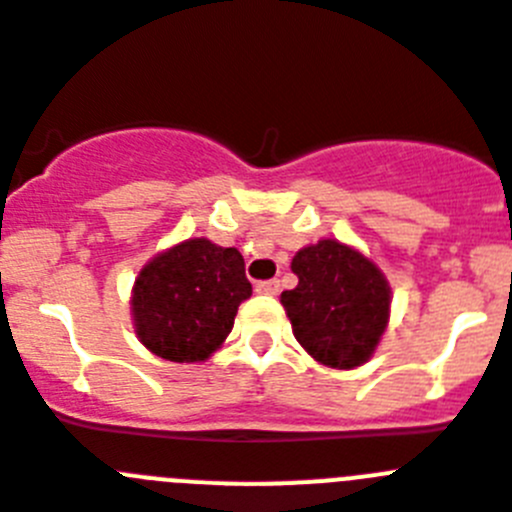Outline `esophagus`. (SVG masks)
<instances>
[{"label": "esophagus", "mask_w": 512, "mask_h": 512, "mask_svg": "<svg viewBox=\"0 0 512 512\" xmlns=\"http://www.w3.org/2000/svg\"><path fill=\"white\" fill-rule=\"evenodd\" d=\"M256 292L259 295H279V282L277 279H266V282L256 284Z\"/></svg>", "instance_id": "1"}]
</instances>
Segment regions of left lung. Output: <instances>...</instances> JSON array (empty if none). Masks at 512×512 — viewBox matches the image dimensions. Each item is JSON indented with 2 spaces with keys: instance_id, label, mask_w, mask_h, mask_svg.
I'll list each match as a JSON object with an SVG mask.
<instances>
[{
  "instance_id": "1",
  "label": "left lung",
  "mask_w": 512,
  "mask_h": 512,
  "mask_svg": "<svg viewBox=\"0 0 512 512\" xmlns=\"http://www.w3.org/2000/svg\"><path fill=\"white\" fill-rule=\"evenodd\" d=\"M297 287L282 292L292 333L315 361L354 369L372 359L390 320V284L356 248L325 238L295 253Z\"/></svg>"
}]
</instances>
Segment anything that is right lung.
Here are the masks:
<instances>
[{"label":"right lung","instance_id":"1","mask_svg":"<svg viewBox=\"0 0 512 512\" xmlns=\"http://www.w3.org/2000/svg\"><path fill=\"white\" fill-rule=\"evenodd\" d=\"M248 297L251 282L241 253L207 238H189L140 269L130 312L135 333L151 354L194 364L223 346L238 305Z\"/></svg>","mask_w":512,"mask_h":512}]
</instances>
